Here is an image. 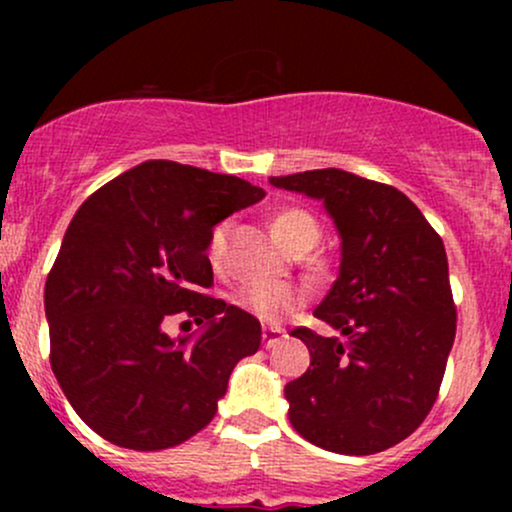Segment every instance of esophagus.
<instances>
[{"label": "esophagus", "instance_id": "1", "mask_svg": "<svg viewBox=\"0 0 512 512\" xmlns=\"http://www.w3.org/2000/svg\"><path fill=\"white\" fill-rule=\"evenodd\" d=\"M281 337H286V332L281 330V327H262V339L267 349H272V346L279 344Z\"/></svg>", "mask_w": 512, "mask_h": 512}]
</instances>
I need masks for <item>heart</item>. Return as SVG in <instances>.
<instances>
[{
  "label": "heart",
  "instance_id": "1",
  "mask_svg": "<svg viewBox=\"0 0 512 512\" xmlns=\"http://www.w3.org/2000/svg\"><path fill=\"white\" fill-rule=\"evenodd\" d=\"M272 233L279 240L284 250L291 255H305L313 250L320 240V223L310 211L289 207L276 211L272 219ZM226 238H228V223H219L209 236V260L214 267H221L223 257H226ZM310 267L320 272L322 264L313 260ZM305 293L298 286L286 284V281H250V284L240 286L236 293V303L250 315H255L262 322H276L286 313L296 310L303 303Z\"/></svg>",
  "mask_w": 512,
  "mask_h": 512
}]
</instances>
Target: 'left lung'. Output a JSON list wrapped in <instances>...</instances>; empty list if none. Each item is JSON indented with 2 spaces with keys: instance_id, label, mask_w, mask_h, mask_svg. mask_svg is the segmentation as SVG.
Returning a JSON list of instances; mask_svg holds the SVG:
<instances>
[{
  "instance_id": "1",
  "label": "left lung",
  "mask_w": 512,
  "mask_h": 512,
  "mask_svg": "<svg viewBox=\"0 0 512 512\" xmlns=\"http://www.w3.org/2000/svg\"><path fill=\"white\" fill-rule=\"evenodd\" d=\"M269 182L322 202L342 240L337 281L315 308L337 334L291 332L310 351V368L284 387L291 426L339 455L392 448L431 411L455 342L443 240L383 182L339 168Z\"/></svg>"
}]
</instances>
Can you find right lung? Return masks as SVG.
<instances>
[{"instance_id":"add662e5","label":"right lung","mask_w":512,"mask_h":512,"mask_svg":"<svg viewBox=\"0 0 512 512\" xmlns=\"http://www.w3.org/2000/svg\"><path fill=\"white\" fill-rule=\"evenodd\" d=\"M262 187L175 161H144L81 204L45 281L50 366L88 428L129 450L180 445L214 419L262 327L204 296L209 236ZM170 314L203 325L173 340Z\"/></svg>"}]
</instances>
